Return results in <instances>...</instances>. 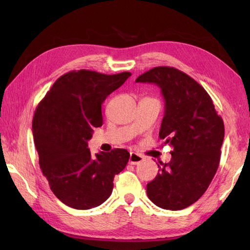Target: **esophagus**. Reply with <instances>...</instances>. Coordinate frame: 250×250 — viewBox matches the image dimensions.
Wrapping results in <instances>:
<instances>
[{
	"label": "esophagus",
	"instance_id": "obj_1",
	"mask_svg": "<svg viewBox=\"0 0 250 250\" xmlns=\"http://www.w3.org/2000/svg\"><path fill=\"white\" fill-rule=\"evenodd\" d=\"M143 159H144V157H143L142 155H139V153H136V152H131L129 163L133 164V166H136V164H139L143 161Z\"/></svg>",
	"mask_w": 250,
	"mask_h": 250
}]
</instances>
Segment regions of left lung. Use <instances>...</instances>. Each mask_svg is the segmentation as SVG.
<instances>
[{
    "label": "left lung",
    "mask_w": 250,
    "mask_h": 250,
    "mask_svg": "<svg viewBox=\"0 0 250 250\" xmlns=\"http://www.w3.org/2000/svg\"><path fill=\"white\" fill-rule=\"evenodd\" d=\"M135 82L161 88L166 110L159 137L173 148L171 161H159L147 195L161 208L184 209L203 195L219 167L224 120L206 90L177 68L153 67Z\"/></svg>",
    "instance_id": "8db88e82"
}]
</instances>
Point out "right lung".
Masks as SVG:
<instances>
[{
  "instance_id": "right-lung-1",
  "label": "right lung",
  "mask_w": 250,
  "mask_h": 250,
  "mask_svg": "<svg viewBox=\"0 0 250 250\" xmlns=\"http://www.w3.org/2000/svg\"><path fill=\"white\" fill-rule=\"evenodd\" d=\"M131 76L79 70L55 82L35 109L32 131L40 167L62 203L89 209L109 198L114 177L129 161L122 148L92 156L88 141L103 124L102 103Z\"/></svg>"
}]
</instances>
